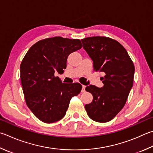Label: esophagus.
Here are the masks:
<instances>
[{
    "instance_id": "obj_1",
    "label": "esophagus",
    "mask_w": 153,
    "mask_h": 153,
    "mask_svg": "<svg viewBox=\"0 0 153 153\" xmlns=\"http://www.w3.org/2000/svg\"><path fill=\"white\" fill-rule=\"evenodd\" d=\"M82 91H81V92L82 93H84V92L85 91V87H86V86H85V85H82Z\"/></svg>"
}]
</instances>
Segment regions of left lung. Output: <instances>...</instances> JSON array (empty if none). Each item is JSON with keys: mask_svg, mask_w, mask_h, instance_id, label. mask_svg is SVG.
I'll return each mask as SVG.
<instances>
[{"mask_svg": "<svg viewBox=\"0 0 153 153\" xmlns=\"http://www.w3.org/2000/svg\"><path fill=\"white\" fill-rule=\"evenodd\" d=\"M81 41L93 61L94 71L104 74L102 87H86V91L93 94V100L85 105V109L94 121L108 122L125 105L133 85L134 64L125 48L114 39L97 36Z\"/></svg>", "mask_w": 153, "mask_h": 153, "instance_id": "1", "label": "left lung"}]
</instances>
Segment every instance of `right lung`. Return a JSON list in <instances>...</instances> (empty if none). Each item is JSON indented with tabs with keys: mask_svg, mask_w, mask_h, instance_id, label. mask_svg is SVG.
<instances>
[{
	"mask_svg": "<svg viewBox=\"0 0 153 153\" xmlns=\"http://www.w3.org/2000/svg\"><path fill=\"white\" fill-rule=\"evenodd\" d=\"M79 39L55 36L33 45L20 67L26 103L41 121L53 123L62 119L72 97L80 93V83H62L54 73H63L69 54L82 48Z\"/></svg>",
	"mask_w": 153,
	"mask_h": 153,
	"instance_id": "add662e5",
	"label": "right lung"
}]
</instances>
